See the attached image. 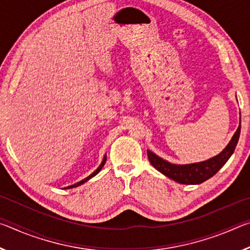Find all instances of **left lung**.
I'll list each match as a JSON object with an SVG mask.
<instances>
[{"label": "left lung", "instance_id": "left-lung-1", "mask_svg": "<svg viewBox=\"0 0 250 250\" xmlns=\"http://www.w3.org/2000/svg\"><path fill=\"white\" fill-rule=\"evenodd\" d=\"M240 134V124L238 129L236 130L235 134L232 135L230 142L228 143L227 146L218 155L214 156L204 162L193 163V164H185V166H176L172 164L167 161L161 159L151 151L147 150V158H149L150 163L153 166L156 170L162 173L170 179L179 182L181 184H201L206 180L210 179L211 176L216 174L224 167L228 159L230 158L231 154L234 153L235 147L238 143Z\"/></svg>", "mask_w": 250, "mask_h": 250}]
</instances>
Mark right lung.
I'll list each match as a JSON object with an SVG mask.
<instances>
[{"mask_svg":"<svg viewBox=\"0 0 250 250\" xmlns=\"http://www.w3.org/2000/svg\"><path fill=\"white\" fill-rule=\"evenodd\" d=\"M105 160H107V158H105V156H104V161H103V163L100 164L99 167L97 168V170H96L94 173H92V174H90L89 176L86 177V179H84V180H83V181L78 182V183H76V184H74V185H70V186H68V188H76V186H79V185H82V184H83V183H84V182H87L88 180H90L92 176H95V175L97 174V173H99V171L101 170V168H103V167L104 166V163H105Z\"/></svg>","mask_w":250,"mask_h":250,"instance_id":"add662e5","label":"right lung"}]
</instances>
